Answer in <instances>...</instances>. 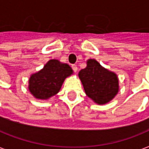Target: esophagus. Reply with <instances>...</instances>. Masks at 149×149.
Returning a JSON list of instances; mask_svg holds the SVG:
<instances>
[{
	"label": "esophagus",
	"instance_id": "34e87169",
	"mask_svg": "<svg viewBox=\"0 0 149 149\" xmlns=\"http://www.w3.org/2000/svg\"><path fill=\"white\" fill-rule=\"evenodd\" d=\"M72 70H73L75 72H77V66L76 64H72Z\"/></svg>",
	"mask_w": 149,
	"mask_h": 149
}]
</instances>
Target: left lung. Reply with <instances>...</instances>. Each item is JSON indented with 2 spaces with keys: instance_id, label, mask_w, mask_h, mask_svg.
Here are the masks:
<instances>
[{
  "instance_id": "1",
  "label": "left lung",
  "mask_w": 149,
  "mask_h": 149,
  "mask_svg": "<svg viewBox=\"0 0 149 149\" xmlns=\"http://www.w3.org/2000/svg\"><path fill=\"white\" fill-rule=\"evenodd\" d=\"M86 95L98 105H103L118 93V79L113 72L107 70L93 59L87 60V66L79 72Z\"/></svg>"
}]
</instances>
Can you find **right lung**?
I'll return each instance as SVG.
<instances>
[{
	"mask_svg": "<svg viewBox=\"0 0 149 149\" xmlns=\"http://www.w3.org/2000/svg\"><path fill=\"white\" fill-rule=\"evenodd\" d=\"M72 72L68 64L55 59L50 60L40 71L31 75L28 89L35 98L48 99L59 93L64 80Z\"/></svg>",
	"mask_w": 149,
	"mask_h": 149,
	"instance_id": "obj_1",
	"label": "right lung"
}]
</instances>
